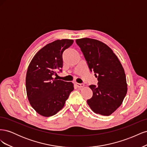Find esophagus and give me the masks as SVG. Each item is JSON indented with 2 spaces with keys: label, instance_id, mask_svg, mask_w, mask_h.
Wrapping results in <instances>:
<instances>
[{
  "label": "esophagus",
  "instance_id": "esophagus-1",
  "mask_svg": "<svg viewBox=\"0 0 147 147\" xmlns=\"http://www.w3.org/2000/svg\"><path fill=\"white\" fill-rule=\"evenodd\" d=\"M75 85H76L77 87L79 88H83L84 87V84H81V83H75Z\"/></svg>",
  "mask_w": 147,
  "mask_h": 147
}]
</instances>
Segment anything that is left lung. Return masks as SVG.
I'll use <instances>...</instances> for the list:
<instances>
[{
  "mask_svg": "<svg viewBox=\"0 0 147 147\" xmlns=\"http://www.w3.org/2000/svg\"><path fill=\"white\" fill-rule=\"evenodd\" d=\"M76 43L89 69L98 80V86H89L93 94L87 103L94 113L109 116L121 105L127 93L123 66L112 49L104 43L90 38L77 39Z\"/></svg>",
  "mask_w": 147,
  "mask_h": 147,
  "instance_id": "obj_1",
  "label": "left lung"
}]
</instances>
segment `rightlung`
<instances>
[{
  "label": "right lung",
  "instance_id": "add662e5",
  "mask_svg": "<svg viewBox=\"0 0 147 147\" xmlns=\"http://www.w3.org/2000/svg\"><path fill=\"white\" fill-rule=\"evenodd\" d=\"M73 40H57L40 49L28 66L26 77L28 98L32 107L45 117L53 116L64 107L74 90V84L53 78L63 67V53Z\"/></svg>",
  "mask_w": 147,
  "mask_h": 147
}]
</instances>
